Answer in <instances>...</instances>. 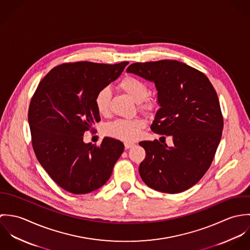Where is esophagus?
<instances>
[{
    "label": "esophagus",
    "mask_w": 250,
    "mask_h": 250,
    "mask_svg": "<svg viewBox=\"0 0 250 250\" xmlns=\"http://www.w3.org/2000/svg\"><path fill=\"white\" fill-rule=\"evenodd\" d=\"M135 144L132 143H124V146H125V148L126 149H130V148H132L133 146H134Z\"/></svg>",
    "instance_id": "obj_1"
}]
</instances>
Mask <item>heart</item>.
<instances>
[{"label":"heart","mask_w":250,"mask_h":250,"mask_svg":"<svg viewBox=\"0 0 250 250\" xmlns=\"http://www.w3.org/2000/svg\"><path fill=\"white\" fill-rule=\"evenodd\" d=\"M118 87L135 102L139 103L140 108L143 111L150 112L156 107L155 100L147 97L148 86L141 79L134 76H126L119 82ZM110 95L111 92L108 87H103L96 93L94 104L99 114L107 115L108 113ZM144 126L145 122L141 118L116 119L107 124L105 132L111 138L123 142H133L140 136Z\"/></svg>","instance_id":"obj_1"}]
</instances>
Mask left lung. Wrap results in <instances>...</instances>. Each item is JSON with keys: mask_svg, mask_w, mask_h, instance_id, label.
<instances>
[{"mask_svg": "<svg viewBox=\"0 0 250 250\" xmlns=\"http://www.w3.org/2000/svg\"><path fill=\"white\" fill-rule=\"evenodd\" d=\"M127 72L155 83L160 108L151 130L173 141L170 147L157 140L140 143L146 152L139 168L143 182L166 193L191 188L209 169L222 135L214 86L202 72L178 61L136 62Z\"/></svg>", "mask_w": 250, "mask_h": 250, "instance_id": "obj_1", "label": "left lung"}]
</instances>
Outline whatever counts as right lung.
<instances>
[{
  "label": "right lung",
  "instance_id": "right-lung-1",
  "mask_svg": "<svg viewBox=\"0 0 250 250\" xmlns=\"http://www.w3.org/2000/svg\"><path fill=\"white\" fill-rule=\"evenodd\" d=\"M128 62H89L54 67L39 83L29 107V124L36 158L61 188L91 192L107 183L124 151L120 141L104 138L100 146L83 143L84 132L101 120L96 93L116 80Z\"/></svg>",
  "mask_w": 250,
  "mask_h": 250
}]
</instances>
